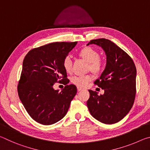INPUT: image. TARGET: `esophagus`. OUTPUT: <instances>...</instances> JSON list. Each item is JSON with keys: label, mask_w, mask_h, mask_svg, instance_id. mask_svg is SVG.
I'll use <instances>...</instances> for the list:
<instances>
[{"label": "esophagus", "mask_w": 150, "mask_h": 150, "mask_svg": "<svg viewBox=\"0 0 150 150\" xmlns=\"http://www.w3.org/2000/svg\"><path fill=\"white\" fill-rule=\"evenodd\" d=\"M81 90H83L82 88L79 87H77V91H81Z\"/></svg>", "instance_id": "esophagus-1"}]
</instances>
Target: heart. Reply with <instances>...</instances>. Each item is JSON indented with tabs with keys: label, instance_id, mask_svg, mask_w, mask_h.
I'll return each instance as SVG.
<instances>
[{
	"label": "heart",
	"instance_id": "1",
	"mask_svg": "<svg viewBox=\"0 0 150 150\" xmlns=\"http://www.w3.org/2000/svg\"><path fill=\"white\" fill-rule=\"evenodd\" d=\"M79 55L89 63L88 69L95 74L100 73L103 69V62L100 59V55L97 51L91 47H85L79 52ZM63 69L67 73L72 71V61L69 56H67L63 62ZM92 80L91 75L74 76L71 79L73 84L79 87H85Z\"/></svg>",
	"mask_w": 150,
	"mask_h": 150
}]
</instances>
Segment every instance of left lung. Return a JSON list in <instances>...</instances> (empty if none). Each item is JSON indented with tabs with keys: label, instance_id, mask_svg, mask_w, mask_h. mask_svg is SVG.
<instances>
[{
	"label": "left lung",
	"instance_id": "1",
	"mask_svg": "<svg viewBox=\"0 0 150 150\" xmlns=\"http://www.w3.org/2000/svg\"><path fill=\"white\" fill-rule=\"evenodd\" d=\"M105 51L106 64L95 84L104 89L103 95L88 90L87 102L91 115L100 122L112 124L125 117L133 106L136 96V68L128 54L110 40L100 38L88 43Z\"/></svg>",
	"mask_w": 150,
	"mask_h": 150
}]
</instances>
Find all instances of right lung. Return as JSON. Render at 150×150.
Instances as JSON below:
<instances>
[{
	"mask_svg": "<svg viewBox=\"0 0 150 150\" xmlns=\"http://www.w3.org/2000/svg\"><path fill=\"white\" fill-rule=\"evenodd\" d=\"M54 42L34 48L25 56L18 93L27 112L43 125H51L64 117L77 93L74 85H67L63 59L76 44ZM66 85L59 91L53 88L55 82Z\"/></svg>",
	"mask_w": 150,
	"mask_h": 150,
	"instance_id": "obj_1",
	"label": "right lung"
}]
</instances>
